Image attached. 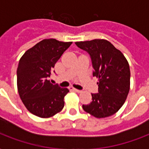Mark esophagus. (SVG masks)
I'll use <instances>...</instances> for the list:
<instances>
[{
    "instance_id": "esophagus-1",
    "label": "esophagus",
    "mask_w": 149,
    "mask_h": 149,
    "mask_svg": "<svg viewBox=\"0 0 149 149\" xmlns=\"http://www.w3.org/2000/svg\"><path fill=\"white\" fill-rule=\"evenodd\" d=\"M72 90L73 91H75V92H77V93H80V92H81V91H79V90H77V89L73 88V87H72Z\"/></svg>"
}]
</instances>
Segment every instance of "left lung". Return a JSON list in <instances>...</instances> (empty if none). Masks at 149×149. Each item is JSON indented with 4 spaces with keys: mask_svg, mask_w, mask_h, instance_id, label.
Returning a JSON list of instances; mask_svg holds the SVG:
<instances>
[{
    "mask_svg": "<svg viewBox=\"0 0 149 149\" xmlns=\"http://www.w3.org/2000/svg\"><path fill=\"white\" fill-rule=\"evenodd\" d=\"M76 45L90 55L93 76L99 79L98 93L83 109L93 117L107 118L122 107L130 90L129 64L120 50L104 39L77 42Z\"/></svg>",
    "mask_w": 149,
    "mask_h": 149,
    "instance_id": "obj_1",
    "label": "left lung"
}]
</instances>
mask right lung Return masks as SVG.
<instances>
[{
    "label": "right lung",
    "mask_w": 149,
    "mask_h": 149,
    "mask_svg": "<svg viewBox=\"0 0 149 149\" xmlns=\"http://www.w3.org/2000/svg\"><path fill=\"white\" fill-rule=\"evenodd\" d=\"M72 42L44 39L27 50L17 70L18 93L26 108L39 118H50L64 107L67 88L53 85L49 78L55 64ZM55 72V71H54Z\"/></svg>",
    "instance_id": "right-lung-1"
}]
</instances>
